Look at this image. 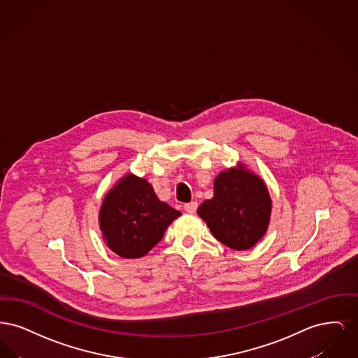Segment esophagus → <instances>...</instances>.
Here are the masks:
<instances>
[{"mask_svg":"<svg viewBox=\"0 0 358 358\" xmlns=\"http://www.w3.org/2000/svg\"><path fill=\"white\" fill-rule=\"evenodd\" d=\"M197 208H199V204L196 201H192V203L184 205V209L187 210V213H196Z\"/></svg>","mask_w":358,"mask_h":358,"instance_id":"34e87169","label":"esophagus"}]
</instances>
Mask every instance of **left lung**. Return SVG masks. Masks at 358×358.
<instances>
[{"label":"left lung","mask_w":358,"mask_h":358,"mask_svg":"<svg viewBox=\"0 0 358 358\" xmlns=\"http://www.w3.org/2000/svg\"><path fill=\"white\" fill-rule=\"evenodd\" d=\"M212 235L232 250H248L266 234L271 199L263 180L243 166L220 173L213 199L199 206Z\"/></svg>","instance_id":"obj_1"}]
</instances>
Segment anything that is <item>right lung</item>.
<instances>
[{
  "mask_svg": "<svg viewBox=\"0 0 358 358\" xmlns=\"http://www.w3.org/2000/svg\"><path fill=\"white\" fill-rule=\"evenodd\" d=\"M180 215V210L158 200L146 180L129 174L104 197L99 224L107 245L117 255L136 259L164 238Z\"/></svg>",
  "mask_w": 358,
  "mask_h": 358,
  "instance_id": "1",
  "label": "right lung"
}]
</instances>
